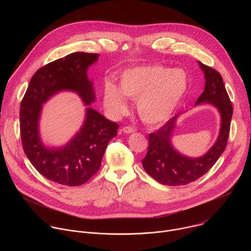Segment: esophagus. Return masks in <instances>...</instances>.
<instances>
[{
    "instance_id": "34e87169",
    "label": "esophagus",
    "mask_w": 251,
    "mask_h": 251,
    "mask_svg": "<svg viewBox=\"0 0 251 251\" xmlns=\"http://www.w3.org/2000/svg\"><path fill=\"white\" fill-rule=\"evenodd\" d=\"M122 131H123V133H125V134H130V133L135 132V130H134L132 127H129V126L123 127V128H122Z\"/></svg>"
}]
</instances>
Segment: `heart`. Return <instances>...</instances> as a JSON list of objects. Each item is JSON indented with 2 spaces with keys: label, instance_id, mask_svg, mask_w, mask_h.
<instances>
[{
  "label": "heart",
  "instance_id": "obj_1",
  "mask_svg": "<svg viewBox=\"0 0 251 251\" xmlns=\"http://www.w3.org/2000/svg\"><path fill=\"white\" fill-rule=\"evenodd\" d=\"M188 89V76L182 69L163 65H143L126 69L120 76L119 88L111 81L104 85V105L112 115L128 111L126 99L137 100L140 118L152 125L170 119Z\"/></svg>",
  "mask_w": 251,
  "mask_h": 251
}]
</instances>
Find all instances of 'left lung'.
<instances>
[{"label":"left lung","instance_id":"obj_1","mask_svg":"<svg viewBox=\"0 0 251 251\" xmlns=\"http://www.w3.org/2000/svg\"><path fill=\"white\" fill-rule=\"evenodd\" d=\"M203 71L205 85L203 92L196 102L197 105L210 104L221 114L219 137L211 148L202 156L191 158L178 152L172 144L176 128V114L158 131L149 134V147L142 160L144 170L157 182L167 186H183L195 182L203 176L226 150L232 117V105L222 75L213 68L199 61Z\"/></svg>","mask_w":251,"mask_h":251}]
</instances>
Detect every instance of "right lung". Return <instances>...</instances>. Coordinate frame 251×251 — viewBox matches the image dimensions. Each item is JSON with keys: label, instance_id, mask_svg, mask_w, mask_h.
<instances>
[{"label": "right lung", "instance_id": "obj_1", "mask_svg": "<svg viewBox=\"0 0 251 251\" xmlns=\"http://www.w3.org/2000/svg\"><path fill=\"white\" fill-rule=\"evenodd\" d=\"M98 56L74 52L43 66L32 75L21 103L24 151L41 175L59 185L76 187L86 183L100 169L107 145L117 135L119 125L90 107L95 102V91L87 69ZM62 91L75 92L81 97L87 106L86 118L80 131L65 146L50 148L39 134L42 104Z\"/></svg>", "mask_w": 251, "mask_h": 251}]
</instances>
